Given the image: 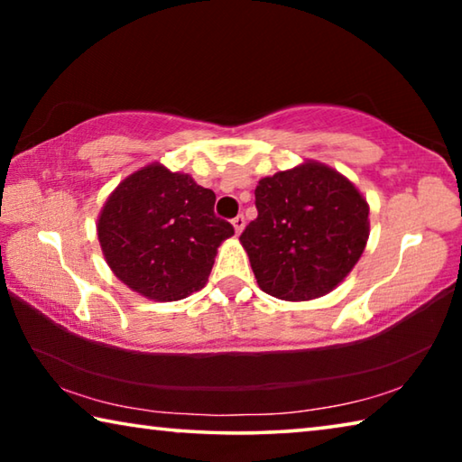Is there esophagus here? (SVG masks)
<instances>
[{
  "instance_id": "1",
  "label": "esophagus",
  "mask_w": 462,
  "mask_h": 462,
  "mask_svg": "<svg viewBox=\"0 0 462 462\" xmlns=\"http://www.w3.org/2000/svg\"><path fill=\"white\" fill-rule=\"evenodd\" d=\"M245 216H242V214H238L236 217H234V220H232V226H234V230H236V234H240L242 232V228H245Z\"/></svg>"
}]
</instances>
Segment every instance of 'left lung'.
Segmentation results:
<instances>
[{
    "label": "left lung",
    "mask_w": 462,
    "mask_h": 462,
    "mask_svg": "<svg viewBox=\"0 0 462 462\" xmlns=\"http://www.w3.org/2000/svg\"><path fill=\"white\" fill-rule=\"evenodd\" d=\"M259 216L240 234L256 283L287 301L326 295L361 259L369 206L334 169L306 162L264 177L254 189Z\"/></svg>",
    "instance_id": "left-lung-1"
}]
</instances>
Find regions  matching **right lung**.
Returning <instances> with one entry per match:
<instances>
[{"instance_id":"obj_1","label":"right lung","mask_w":462,"mask_h":462,"mask_svg":"<svg viewBox=\"0 0 462 462\" xmlns=\"http://www.w3.org/2000/svg\"><path fill=\"white\" fill-rule=\"evenodd\" d=\"M216 193L189 175L148 165L109 195L97 236L114 275L156 301L206 285L216 250L234 226L214 214Z\"/></svg>"}]
</instances>
